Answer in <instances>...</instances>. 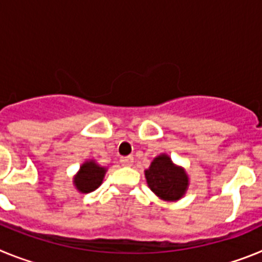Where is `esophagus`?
I'll return each mask as SVG.
<instances>
[{"label":"esophagus","instance_id":"1","mask_svg":"<svg viewBox=\"0 0 262 262\" xmlns=\"http://www.w3.org/2000/svg\"><path fill=\"white\" fill-rule=\"evenodd\" d=\"M120 163L123 164L124 166H131L134 164V157L133 156H126L120 159Z\"/></svg>","mask_w":262,"mask_h":262}]
</instances>
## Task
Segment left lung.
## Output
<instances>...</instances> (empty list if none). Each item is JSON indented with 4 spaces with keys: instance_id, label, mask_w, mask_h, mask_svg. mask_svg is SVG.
<instances>
[{
    "instance_id": "obj_1",
    "label": "left lung",
    "mask_w": 262,
    "mask_h": 262,
    "mask_svg": "<svg viewBox=\"0 0 262 262\" xmlns=\"http://www.w3.org/2000/svg\"><path fill=\"white\" fill-rule=\"evenodd\" d=\"M147 184L160 200L173 202L186 193L189 177L185 169L173 164L168 155L155 157L151 166L145 170Z\"/></svg>"
}]
</instances>
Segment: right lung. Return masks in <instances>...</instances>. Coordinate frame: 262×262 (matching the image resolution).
<instances>
[{
  "label": "right lung",
  "instance_id": "obj_1",
  "mask_svg": "<svg viewBox=\"0 0 262 262\" xmlns=\"http://www.w3.org/2000/svg\"><path fill=\"white\" fill-rule=\"evenodd\" d=\"M106 168L98 165L94 160L85 161L80 166V170L73 178V184L80 193H92L102 184Z\"/></svg>",
  "mask_w": 262,
  "mask_h": 262
}]
</instances>
